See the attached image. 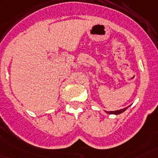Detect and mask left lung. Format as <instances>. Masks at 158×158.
Listing matches in <instances>:
<instances>
[{"instance_id": "obj_1", "label": "left lung", "mask_w": 158, "mask_h": 158, "mask_svg": "<svg viewBox=\"0 0 158 158\" xmlns=\"http://www.w3.org/2000/svg\"><path fill=\"white\" fill-rule=\"evenodd\" d=\"M128 107H129V106H128ZM128 107H126V108L122 109V110H115V111H110V112H109V111H106V113H107V114H122L123 112H124Z\"/></svg>"}]
</instances>
